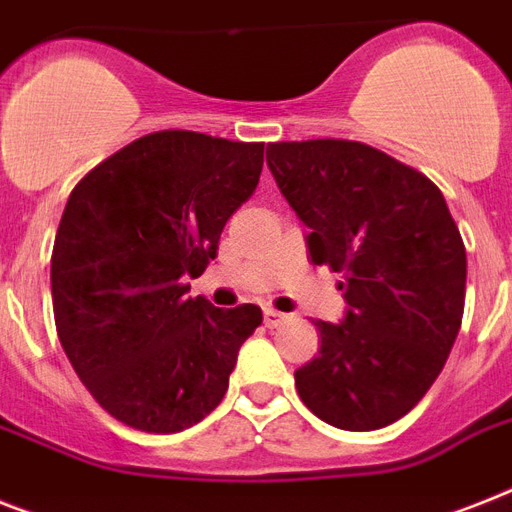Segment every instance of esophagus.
I'll use <instances>...</instances> for the list:
<instances>
[{
  "mask_svg": "<svg viewBox=\"0 0 512 512\" xmlns=\"http://www.w3.org/2000/svg\"><path fill=\"white\" fill-rule=\"evenodd\" d=\"M265 326L268 328H276V326H281V323L286 321V318H289V315H284V313H278V310H273V307H265Z\"/></svg>",
  "mask_w": 512,
  "mask_h": 512,
  "instance_id": "34e87169",
  "label": "esophagus"
}]
</instances>
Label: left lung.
Returning <instances> with one entry per match:
<instances>
[{
	"label": "left lung",
	"instance_id": "obj_1",
	"mask_svg": "<svg viewBox=\"0 0 512 512\" xmlns=\"http://www.w3.org/2000/svg\"><path fill=\"white\" fill-rule=\"evenodd\" d=\"M268 168L310 228L315 265L344 273L342 323L294 371L299 400L344 431L400 421L442 373L465 305V247L429 178L347 139L276 141Z\"/></svg>",
	"mask_w": 512,
	"mask_h": 512
}]
</instances>
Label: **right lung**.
Returning a JSON list of instances; mask_svg holds the SVG:
<instances>
[{
	"instance_id": "obj_1",
	"label": "right lung",
	"mask_w": 512,
	"mask_h": 512,
	"mask_svg": "<svg viewBox=\"0 0 512 512\" xmlns=\"http://www.w3.org/2000/svg\"><path fill=\"white\" fill-rule=\"evenodd\" d=\"M263 147L157 131L70 191L52 249L54 326L91 397L131 429L176 434L213 413L263 323L257 305L220 310L184 284L257 189Z\"/></svg>"
}]
</instances>
